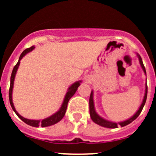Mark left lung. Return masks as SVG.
<instances>
[{
  "label": "left lung",
  "mask_w": 156,
  "mask_h": 156,
  "mask_svg": "<svg viewBox=\"0 0 156 156\" xmlns=\"http://www.w3.org/2000/svg\"><path fill=\"white\" fill-rule=\"evenodd\" d=\"M137 56L139 58V61H140V64L141 66L142 69H143V72L146 75V69L144 67V65H143V60H142V58L140 57V55L139 54H137ZM147 92H148V87H147V84H146V90H145V95H144V98H143V102H142V104L140 105V108L139 110H137L136 113L130 117L129 119L128 120H125V121H122V122H119V123H115V122H111V121H108V120H105V119L102 118L101 116L97 113V112L95 111V109H94V99H93V90L91 91L90 95V99H89V108H90V118L91 120L94 122L95 123L97 124L100 125L101 126H104V127H107V128H117L118 126H121L122 127L123 126H126V125L129 124L130 123H132L133 120H135L139 116V115L141 113L142 110H143V107H144L145 104H146V98H147Z\"/></svg>",
  "instance_id": "left-lung-1"
}]
</instances>
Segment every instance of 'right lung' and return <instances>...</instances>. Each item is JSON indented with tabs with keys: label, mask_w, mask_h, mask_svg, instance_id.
I'll list each match as a JSON object with an SVG mask.
<instances>
[{
	"label": "right lung",
	"mask_w": 156,
	"mask_h": 156,
	"mask_svg": "<svg viewBox=\"0 0 156 156\" xmlns=\"http://www.w3.org/2000/svg\"><path fill=\"white\" fill-rule=\"evenodd\" d=\"M34 48H35L34 46H31L30 48H28V49H25V50H24L23 52L21 53V55H20V56L17 63H16V65L14 66L13 71H12L11 77H10V89H9V100H10V106H11L12 109H13V110L15 112V113L17 115L18 117H19L20 120H22L24 123H27V124H28V125H30V126H34V127H39V126L46 127V126H52V125L55 124V123H57L58 122H59L60 120H61L64 117L65 114H66V110H67L68 103H69L70 98H72V97L75 94V92H76L78 87L81 85V81H76V82H75L74 84H72V85L69 87V88L68 89V91H67V93H66V97H65L64 101H63V103H62V104L60 109L56 112V113H54V114H52V116H49V117H47V118H46V119H43V120H29V119L23 117L22 116H20V115L17 113V111H16V109H15L14 106H13V101H12V91H13V82H14L15 75H16V71H17L18 67H19L20 63V60L22 59V58L26 55V54H27L28 52H31V51L33 50Z\"/></svg>",
	"instance_id": "1"
}]
</instances>
